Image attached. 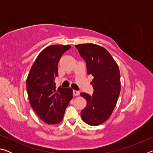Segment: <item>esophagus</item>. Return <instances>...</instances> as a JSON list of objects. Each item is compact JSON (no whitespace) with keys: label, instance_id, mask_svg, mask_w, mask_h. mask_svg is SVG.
I'll use <instances>...</instances> for the list:
<instances>
[{"label":"esophagus","instance_id":"esophagus-1","mask_svg":"<svg viewBox=\"0 0 153 153\" xmlns=\"http://www.w3.org/2000/svg\"><path fill=\"white\" fill-rule=\"evenodd\" d=\"M73 94L74 96H79V92L78 90H74Z\"/></svg>","mask_w":153,"mask_h":153}]
</instances>
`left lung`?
Listing matches in <instances>:
<instances>
[{
  "label": "left lung",
  "mask_w": 153,
  "mask_h": 153,
  "mask_svg": "<svg viewBox=\"0 0 153 153\" xmlns=\"http://www.w3.org/2000/svg\"><path fill=\"white\" fill-rule=\"evenodd\" d=\"M80 56L86 61L87 73L94 76L90 83L92 95L81 92L87 101L81 117L90 126H98L112 114L121 90L120 72L117 63L105 48L88 43L76 45Z\"/></svg>",
  "instance_id": "1"
}]
</instances>
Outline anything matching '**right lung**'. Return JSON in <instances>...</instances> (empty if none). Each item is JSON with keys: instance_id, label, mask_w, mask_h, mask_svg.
<instances>
[{"instance_id": "right-lung-1", "label": "right lung", "mask_w": 153, "mask_h": 153, "mask_svg": "<svg viewBox=\"0 0 153 153\" xmlns=\"http://www.w3.org/2000/svg\"><path fill=\"white\" fill-rule=\"evenodd\" d=\"M69 45H52L38 55L32 65L26 81L31 106L38 117L48 124L63 120L65 111L73 98L70 88H56L55 79L58 76V63Z\"/></svg>"}]
</instances>
